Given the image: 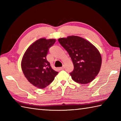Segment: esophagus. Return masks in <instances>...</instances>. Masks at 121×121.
Segmentation results:
<instances>
[{
  "label": "esophagus",
  "instance_id": "esophagus-1",
  "mask_svg": "<svg viewBox=\"0 0 121 121\" xmlns=\"http://www.w3.org/2000/svg\"><path fill=\"white\" fill-rule=\"evenodd\" d=\"M59 69H60V70H63V69H64V66H63L62 67L60 68H59Z\"/></svg>",
  "mask_w": 121,
  "mask_h": 121
}]
</instances>
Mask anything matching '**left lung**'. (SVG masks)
<instances>
[{
    "mask_svg": "<svg viewBox=\"0 0 121 121\" xmlns=\"http://www.w3.org/2000/svg\"><path fill=\"white\" fill-rule=\"evenodd\" d=\"M72 60L74 70L70 73L73 81L81 84L91 83L99 73L102 58L98 49L89 41L78 36L58 39Z\"/></svg>",
    "mask_w": 121,
    "mask_h": 121,
    "instance_id": "8db88e82",
    "label": "left lung"
}]
</instances>
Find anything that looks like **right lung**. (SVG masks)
Wrapping results in <instances>:
<instances>
[{"label":"right lung","instance_id":"obj_1","mask_svg":"<svg viewBox=\"0 0 121 121\" xmlns=\"http://www.w3.org/2000/svg\"><path fill=\"white\" fill-rule=\"evenodd\" d=\"M56 39L42 38L36 40L25 51L21 61V68L27 81L33 86L43 89L52 82L58 72L51 68L46 59L49 48Z\"/></svg>","mask_w":121,"mask_h":121}]
</instances>
